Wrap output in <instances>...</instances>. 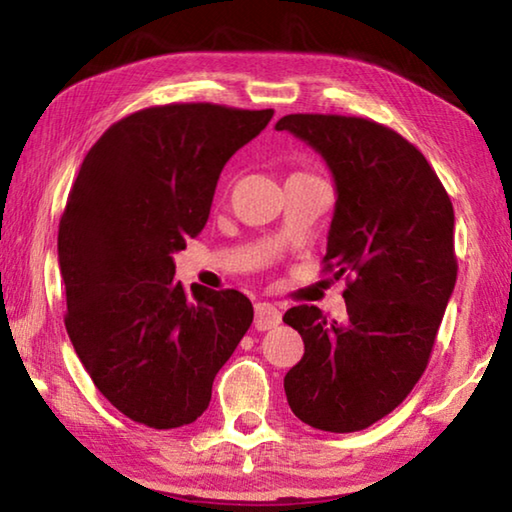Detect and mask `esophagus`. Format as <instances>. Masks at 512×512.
<instances>
[{"label": "esophagus", "instance_id": "obj_1", "mask_svg": "<svg viewBox=\"0 0 512 512\" xmlns=\"http://www.w3.org/2000/svg\"><path fill=\"white\" fill-rule=\"evenodd\" d=\"M280 320H282V314L275 305H271V302H257L255 305V327L259 329V332H266V329L277 327L280 325Z\"/></svg>", "mask_w": 512, "mask_h": 512}]
</instances>
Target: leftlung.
<instances>
[{
    "label": "left lung",
    "mask_w": 512,
    "mask_h": 512,
    "mask_svg": "<svg viewBox=\"0 0 512 512\" xmlns=\"http://www.w3.org/2000/svg\"><path fill=\"white\" fill-rule=\"evenodd\" d=\"M323 155L336 183L323 271L345 275L348 318L291 307L305 354L284 377L291 411L320 431L352 433L418 384L456 284L454 207L427 158L384 124L287 115L275 124Z\"/></svg>",
    "instance_id": "1"
}]
</instances>
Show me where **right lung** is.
Masks as SVG:
<instances>
[{
    "label": "right lung",
    "instance_id": "1",
    "mask_svg": "<svg viewBox=\"0 0 512 512\" xmlns=\"http://www.w3.org/2000/svg\"><path fill=\"white\" fill-rule=\"evenodd\" d=\"M273 110L167 103L119 119L92 146L58 225L65 327L101 395L151 429L192 424L253 323L235 289L176 277L216 180Z\"/></svg>",
    "mask_w": 512,
    "mask_h": 512
}]
</instances>
